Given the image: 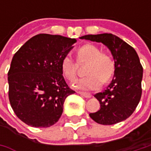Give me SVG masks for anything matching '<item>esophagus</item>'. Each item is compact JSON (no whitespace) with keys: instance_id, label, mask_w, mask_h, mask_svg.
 <instances>
[{"instance_id":"obj_1","label":"esophagus","mask_w":151,"mask_h":151,"mask_svg":"<svg viewBox=\"0 0 151 151\" xmlns=\"http://www.w3.org/2000/svg\"><path fill=\"white\" fill-rule=\"evenodd\" d=\"M78 93L80 94V95H81V96H85V97H86V98H90V97H91V93H88V92H84V91H79Z\"/></svg>"}]
</instances>
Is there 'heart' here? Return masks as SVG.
<instances>
[{"instance_id": "b5f03b06", "label": "heart", "mask_w": 151, "mask_h": 151, "mask_svg": "<svg viewBox=\"0 0 151 151\" xmlns=\"http://www.w3.org/2000/svg\"><path fill=\"white\" fill-rule=\"evenodd\" d=\"M76 60L81 65H86V76L77 80L73 86L78 89L96 90L101 83H107L113 77L115 71V62L113 57L101 52L95 44H86L76 50ZM70 55H65L60 61L63 76L72 82L76 78L78 64Z\"/></svg>"}]
</instances>
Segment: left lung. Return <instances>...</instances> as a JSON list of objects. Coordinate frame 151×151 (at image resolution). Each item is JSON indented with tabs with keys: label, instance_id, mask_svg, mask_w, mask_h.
I'll list each match as a JSON object with an SVG mask.
<instances>
[{
	"label": "left lung",
	"instance_id": "obj_1",
	"mask_svg": "<svg viewBox=\"0 0 151 151\" xmlns=\"http://www.w3.org/2000/svg\"><path fill=\"white\" fill-rule=\"evenodd\" d=\"M81 39L105 44L115 62L114 76L107 89L94 95L101 107L90 117L97 124L111 125L127 119L134 112L141 98L143 67L136 51L112 33L85 35Z\"/></svg>",
	"mask_w": 151,
	"mask_h": 151
}]
</instances>
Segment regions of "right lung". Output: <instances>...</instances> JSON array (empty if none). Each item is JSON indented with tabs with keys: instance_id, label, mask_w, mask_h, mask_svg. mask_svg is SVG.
I'll list each match as a JSON object with an SVG mask.
<instances>
[{
	"instance_id": "add662e5",
	"label": "right lung",
	"mask_w": 151,
	"mask_h": 151,
	"mask_svg": "<svg viewBox=\"0 0 151 151\" xmlns=\"http://www.w3.org/2000/svg\"><path fill=\"white\" fill-rule=\"evenodd\" d=\"M76 41L40 33L14 55L8 71L9 101L26 124L48 128L60 119L65 98L76 92L64 79L60 61Z\"/></svg>"
}]
</instances>
